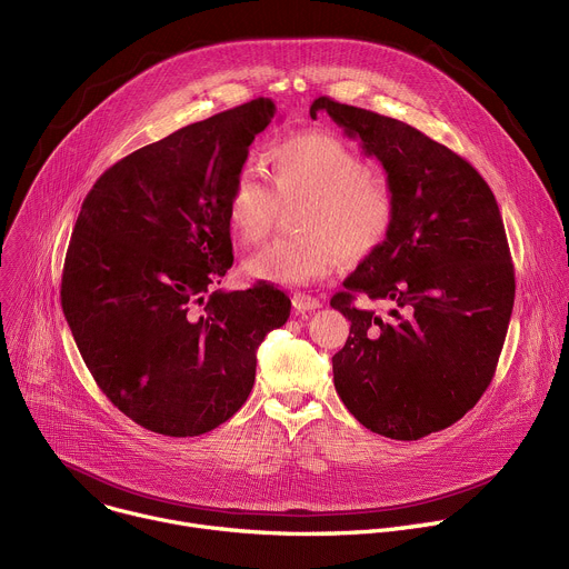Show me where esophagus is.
<instances>
[{
	"label": "esophagus",
	"instance_id": "obj_1",
	"mask_svg": "<svg viewBox=\"0 0 569 569\" xmlns=\"http://www.w3.org/2000/svg\"><path fill=\"white\" fill-rule=\"evenodd\" d=\"M292 306H295V310H297V312H312V310L321 308V301H319V299H315V297H310V295L297 292V295L292 297Z\"/></svg>",
	"mask_w": 569,
	"mask_h": 569
}]
</instances>
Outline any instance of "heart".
<instances>
[{
    "instance_id": "heart-1",
    "label": "heart",
    "mask_w": 569,
    "mask_h": 569,
    "mask_svg": "<svg viewBox=\"0 0 569 569\" xmlns=\"http://www.w3.org/2000/svg\"><path fill=\"white\" fill-rule=\"evenodd\" d=\"M272 181L246 164L232 178L226 217L241 243L263 241L283 206L301 203L297 237L277 241L246 261V272L266 283L306 286L335 272L343 259L380 250L396 226L391 189L372 180L370 164L341 138L326 131L297 133L272 151Z\"/></svg>"
}]
</instances>
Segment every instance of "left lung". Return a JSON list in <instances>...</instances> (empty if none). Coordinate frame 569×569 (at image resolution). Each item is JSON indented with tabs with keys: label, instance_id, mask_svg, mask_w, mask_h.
Wrapping results in <instances>:
<instances>
[{
	"label": "left lung",
	"instance_id": "left-lung-1",
	"mask_svg": "<svg viewBox=\"0 0 569 569\" xmlns=\"http://www.w3.org/2000/svg\"><path fill=\"white\" fill-rule=\"evenodd\" d=\"M319 111L382 162L396 199L389 241L330 299L350 321L335 389L372 433L420 440L473 409L496 372L516 292L502 217L485 178L416 127L326 96Z\"/></svg>",
	"mask_w": 569,
	"mask_h": 569
}]
</instances>
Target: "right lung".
Here are the masks:
<instances>
[{
    "instance_id": "obj_1",
    "label": "right lung",
    "mask_w": 569,
    "mask_h": 569,
    "mask_svg": "<svg viewBox=\"0 0 569 569\" xmlns=\"http://www.w3.org/2000/svg\"><path fill=\"white\" fill-rule=\"evenodd\" d=\"M257 98L109 167L87 194L62 272V310L102 393L147 431L194 438L254 387L257 350L290 317L270 283L214 290L232 268L226 203L274 118Z\"/></svg>"
}]
</instances>
